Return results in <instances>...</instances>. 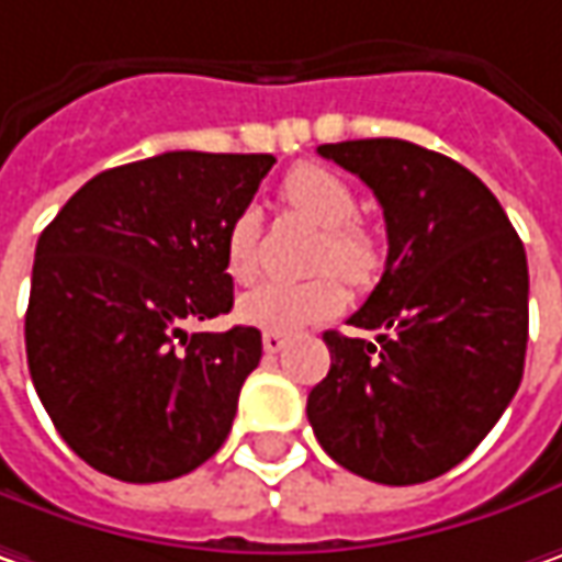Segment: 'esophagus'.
I'll list each match as a JSON object with an SVG mask.
<instances>
[{
  "instance_id": "34e87169",
  "label": "esophagus",
  "mask_w": 562,
  "mask_h": 562,
  "mask_svg": "<svg viewBox=\"0 0 562 562\" xmlns=\"http://www.w3.org/2000/svg\"><path fill=\"white\" fill-rule=\"evenodd\" d=\"M285 342H289V339H285L282 333H273V329H267V333H263V352L267 355L282 352V349H285Z\"/></svg>"
}]
</instances>
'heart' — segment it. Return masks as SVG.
<instances>
[{"label": "heart", "instance_id": "b5f03b06", "mask_svg": "<svg viewBox=\"0 0 562 562\" xmlns=\"http://www.w3.org/2000/svg\"><path fill=\"white\" fill-rule=\"evenodd\" d=\"M285 204L324 229V241L317 248V270H329L307 282H263L241 295L238 321L273 333H295V329L327 321L346 307V285L335 277H346L355 285H364L378 277L380 241L368 226H361L358 198L352 184L339 172L317 162L295 166L282 182ZM257 238H260V216L255 207L235 213L223 235V257L226 270L235 282H251L257 277Z\"/></svg>", "mask_w": 562, "mask_h": 562}]
</instances>
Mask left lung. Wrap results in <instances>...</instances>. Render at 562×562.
I'll return each mask as SVG.
<instances>
[{
	"label": "left lung",
	"mask_w": 562,
	"mask_h": 562,
	"mask_svg": "<svg viewBox=\"0 0 562 562\" xmlns=\"http://www.w3.org/2000/svg\"><path fill=\"white\" fill-rule=\"evenodd\" d=\"M374 191L383 277L349 324L324 333L329 374L307 396L317 443L355 475L422 484L459 465L522 383L528 260L491 188L400 137L321 144Z\"/></svg>",
	"instance_id": "8db88e82"
}]
</instances>
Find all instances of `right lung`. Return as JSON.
<instances>
[{
    "mask_svg": "<svg viewBox=\"0 0 562 562\" xmlns=\"http://www.w3.org/2000/svg\"><path fill=\"white\" fill-rule=\"evenodd\" d=\"M277 159L169 150L78 188L43 229L27 368L90 469L154 484L204 465L233 430L260 329L188 333L233 311L223 235Z\"/></svg>",
    "mask_w": 562,
    "mask_h": 562,
    "instance_id": "right-lung-1",
    "label": "right lung"
}]
</instances>
